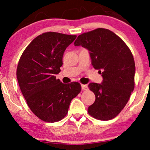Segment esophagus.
I'll list each match as a JSON object with an SVG mask.
<instances>
[{"label":"esophagus","instance_id":"34e87169","mask_svg":"<svg viewBox=\"0 0 150 150\" xmlns=\"http://www.w3.org/2000/svg\"><path fill=\"white\" fill-rule=\"evenodd\" d=\"M81 87H82L83 90H87L88 89V86H87V85H81Z\"/></svg>","mask_w":150,"mask_h":150}]
</instances>
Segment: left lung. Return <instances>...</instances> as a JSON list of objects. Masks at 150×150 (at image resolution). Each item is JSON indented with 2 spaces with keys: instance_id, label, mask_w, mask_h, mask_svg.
<instances>
[{
  "instance_id": "left-lung-1",
  "label": "left lung",
  "mask_w": 150,
  "mask_h": 150,
  "mask_svg": "<svg viewBox=\"0 0 150 150\" xmlns=\"http://www.w3.org/2000/svg\"><path fill=\"white\" fill-rule=\"evenodd\" d=\"M75 46L90 51L92 64L103 76L101 84L90 83L95 101L88 107L90 116L99 120L115 117L125 108L135 82V62L125 42L110 30L97 28L78 36Z\"/></svg>"
}]
</instances>
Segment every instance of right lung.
Here are the masks:
<instances>
[{"mask_svg": "<svg viewBox=\"0 0 150 150\" xmlns=\"http://www.w3.org/2000/svg\"><path fill=\"white\" fill-rule=\"evenodd\" d=\"M76 35L47 32L25 48L16 69L20 89L33 113L42 121L55 122L65 117L69 104L81 91L78 82L62 83L60 71L66 48Z\"/></svg>", "mask_w": 150, "mask_h": 150, "instance_id": "1", "label": "right lung"}]
</instances>
